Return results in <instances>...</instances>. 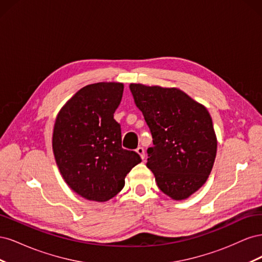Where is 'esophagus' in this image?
<instances>
[{
    "label": "esophagus",
    "mask_w": 262,
    "mask_h": 262,
    "mask_svg": "<svg viewBox=\"0 0 262 262\" xmlns=\"http://www.w3.org/2000/svg\"><path fill=\"white\" fill-rule=\"evenodd\" d=\"M137 153L141 156L142 160H144V158H145V150H144V148H143V147H142V146H139V147L137 148Z\"/></svg>",
    "instance_id": "esophagus-1"
}]
</instances>
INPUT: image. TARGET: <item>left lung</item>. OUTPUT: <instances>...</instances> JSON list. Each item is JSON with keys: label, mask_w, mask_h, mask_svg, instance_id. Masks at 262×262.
Returning <instances> with one entry per match:
<instances>
[{"label": "left lung", "mask_w": 262, "mask_h": 262, "mask_svg": "<svg viewBox=\"0 0 262 262\" xmlns=\"http://www.w3.org/2000/svg\"><path fill=\"white\" fill-rule=\"evenodd\" d=\"M130 90L153 138L147 168L165 194L187 199L207 181L216 156L209 112L178 89L131 84Z\"/></svg>", "instance_id": "left-lung-1"}]
</instances>
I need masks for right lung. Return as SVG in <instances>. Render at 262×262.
Masks as SVG:
<instances>
[{
  "mask_svg": "<svg viewBox=\"0 0 262 262\" xmlns=\"http://www.w3.org/2000/svg\"><path fill=\"white\" fill-rule=\"evenodd\" d=\"M123 94L121 83H96L78 91L54 123L52 148L63 179L87 200L104 202L121 191L124 177L142 162L122 148L121 126L114 114Z\"/></svg>",
  "mask_w": 262,
  "mask_h": 262,
  "instance_id": "add662e5",
  "label": "right lung"
}]
</instances>
